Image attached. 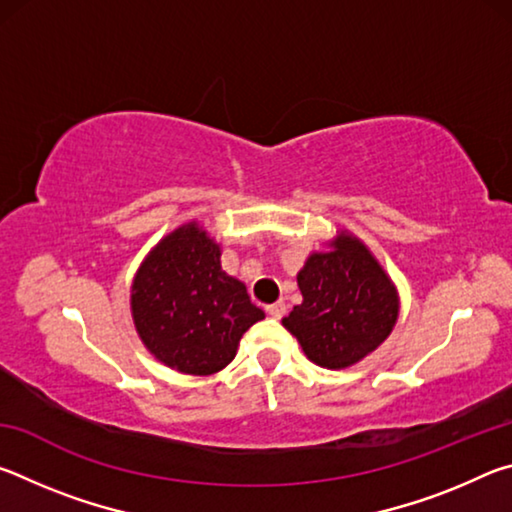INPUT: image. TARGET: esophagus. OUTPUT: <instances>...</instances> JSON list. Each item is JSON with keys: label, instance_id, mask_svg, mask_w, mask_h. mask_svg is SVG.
Returning <instances> with one entry per match:
<instances>
[{"label": "esophagus", "instance_id": "obj_1", "mask_svg": "<svg viewBox=\"0 0 512 512\" xmlns=\"http://www.w3.org/2000/svg\"><path fill=\"white\" fill-rule=\"evenodd\" d=\"M266 311H268V316L282 318L284 314H287V305H284V302H275V305H268Z\"/></svg>", "mask_w": 512, "mask_h": 512}]
</instances>
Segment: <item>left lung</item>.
Instances as JSON below:
<instances>
[{
  "mask_svg": "<svg viewBox=\"0 0 512 512\" xmlns=\"http://www.w3.org/2000/svg\"><path fill=\"white\" fill-rule=\"evenodd\" d=\"M302 305L282 325L323 368H348L391 334L397 296L366 246L343 237L332 253H316L298 273Z\"/></svg>",
  "mask_w": 512,
  "mask_h": 512,
  "instance_id": "obj_1",
  "label": "left lung"
}]
</instances>
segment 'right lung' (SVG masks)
<instances>
[{"instance_id":"add662e5","label":"right lung","mask_w":512,"mask_h":512,"mask_svg":"<svg viewBox=\"0 0 512 512\" xmlns=\"http://www.w3.org/2000/svg\"><path fill=\"white\" fill-rule=\"evenodd\" d=\"M221 250L196 223L162 239L133 282V318L155 359L212 375L235 359L246 329L264 318L246 287L221 271Z\"/></svg>"}]
</instances>
